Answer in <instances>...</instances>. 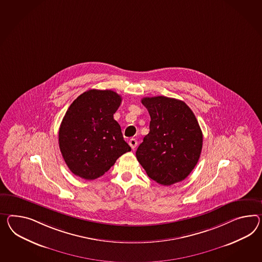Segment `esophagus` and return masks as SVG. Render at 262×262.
I'll return each mask as SVG.
<instances>
[{
    "instance_id": "1",
    "label": "esophagus",
    "mask_w": 262,
    "mask_h": 262,
    "mask_svg": "<svg viewBox=\"0 0 262 262\" xmlns=\"http://www.w3.org/2000/svg\"><path fill=\"white\" fill-rule=\"evenodd\" d=\"M129 145L134 150L135 148L137 147V145H138V141H137L136 139H131V140L129 141Z\"/></svg>"
}]
</instances>
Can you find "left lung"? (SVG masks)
<instances>
[{
  "label": "left lung",
  "instance_id": "left-lung-1",
  "mask_svg": "<svg viewBox=\"0 0 262 262\" xmlns=\"http://www.w3.org/2000/svg\"><path fill=\"white\" fill-rule=\"evenodd\" d=\"M141 103L151 118L150 131L136 156L148 177L162 185L186 179L196 165L202 149V132L193 111L184 101L158 96Z\"/></svg>",
  "mask_w": 262,
  "mask_h": 262
}]
</instances>
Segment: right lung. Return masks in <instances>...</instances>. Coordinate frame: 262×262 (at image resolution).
<instances>
[{"mask_svg":"<svg viewBox=\"0 0 262 262\" xmlns=\"http://www.w3.org/2000/svg\"><path fill=\"white\" fill-rule=\"evenodd\" d=\"M121 97L112 90L90 89L75 100L59 130L62 158L73 174L92 181L131 151L113 115Z\"/></svg>","mask_w":262,"mask_h":262,"instance_id":"1","label":"right lung"}]
</instances>
